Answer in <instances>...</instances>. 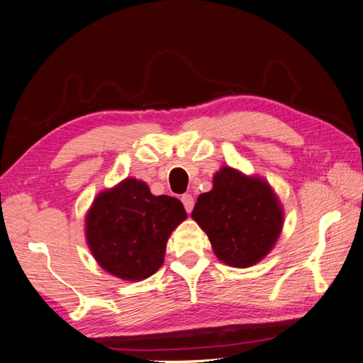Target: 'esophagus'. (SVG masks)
I'll list each match as a JSON object with an SVG mask.
<instances>
[{"label":"esophagus","mask_w":363,"mask_h":363,"mask_svg":"<svg viewBox=\"0 0 363 363\" xmlns=\"http://www.w3.org/2000/svg\"><path fill=\"white\" fill-rule=\"evenodd\" d=\"M181 201H182V204H184V207H186V211L190 213L191 211H194V206H195V199H194V196H191L190 194H186V195H182V198H181Z\"/></svg>","instance_id":"obj_1"}]
</instances>
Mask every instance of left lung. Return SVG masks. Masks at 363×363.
Listing matches in <instances>:
<instances>
[{
    "label": "left lung",
    "mask_w": 363,
    "mask_h": 363,
    "mask_svg": "<svg viewBox=\"0 0 363 363\" xmlns=\"http://www.w3.org/2000/svg\"><path fill=\"white\" fill-rule=\"evenodd\" d=\"M211 191L198 196L191 212L223 264L248 268L273 250L284 226V209L272 186L260 176L233 167L213 174Z\"/></svg>",
    "instance_id": "8db88e82"
}]
</instances>
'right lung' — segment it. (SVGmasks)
Listing matches in <instances>:
<instances>
[{
  "instance_id": "1",
  "label": "right lung",
  "mask_w": 363,
  "mask_h": 363,
  "mask_svg": "<svg viewBox=\"0 0 363 363\" xmlns=\"http://www.w3.org/2000/svg\"><path fill=\"white\" fill-rule=\"evenodd\" d=\"M187 218L177 198L126 177L99 191L86 215V238L98 265L125 281H143L164 264L167 242Z\"/></svg>"
}]
</instances>
